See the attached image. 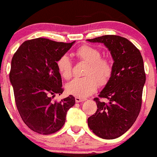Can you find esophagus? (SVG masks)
Here are the masks:
<instances>
[{
	"mask_svg": "<svg viewBox=\"0 0 157 157\" xmlns=\"http://www.w3.org/2000/svg\"><path fill=\"white\" fill-rule=\"evenodd\" d=\"M75 101L77 103H79V102H82L86 101L85 98H79V97H76L75 98Z\"/></svg>",
	"mask_w": 157,
	"mask_h": 157,
	"instance_id": "esophagus-1",
	"label": "esophagus"
}]
</instances>
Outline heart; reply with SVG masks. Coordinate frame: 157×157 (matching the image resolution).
<instances>
[{"label": "heart", "instance_id": "obj_1", "mask_svg": "<svg viewBox=\"0 0 157 157\" xmlns=\"http://www.w3.org/2000/svg\"><path fill=\"white\" fill-rule=\"evenodd\" d=\"M73 55L79 61L87 63L83 78H75L66 86L67 92L79 98H86L96 90L98 83L105 86L112 78L114 66L112 59L101 57V52L97 48L83 45L77 48ZM56 69L60 77L69 80L72 76V62L67 55H63L57 59Z\"/></svg>", "mask_w": 157, "mask_h": 157}]
</instances>
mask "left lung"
I'll list each match as a JSON object with an SVG mask.
<instances>
[{
	"label": "left lung",
	"mask_w": 157,
	"mask_h": 157,
	"mask_svg": "<svg viewBox=\"0 0 157 157\" xmlns=\"http://www.w3.org/2000/svg\"><path fill=\"white\" fill-rule=\"evenodd\" d=\"M87 41L105 44L114 59L113 75L94 99L98 109L87 119L96 136L113 140L131 128L140 112L146 82L143 56L129 40L119 36L107 35Z\"/></svg>",
	"instance_id": "left-lung-1"
}]
</instances>
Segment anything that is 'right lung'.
Listing matches in <instances>:
<instances>
[{
    "label": "right lung",
    "mask_w": 157,
    "mask_h": 157,
    "mask_svg": "<svg viewBox=\"0 0 157 157\" xmlns=\"http://www.w3.org/2000/svg\"><path fill=\"white\" fill-rule=\"evenodd\" d=\"M74 42L31 39L23 42L12 57L9 78L17 111L25 124L39 134L60 129L67 111L75 104L73 95L60 101L52 100L63 92L56 63Z\"/></svg>",
    "instance_id": "right-lung-1"
}]
</instances>
